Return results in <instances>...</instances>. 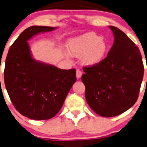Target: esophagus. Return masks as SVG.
I'll list each match as a JSON object with an SVG mask.
<instances>
[{"label": "esophagus", "instance_id": "obj_1", "mask_svg": "<svg viewBox=\"0 0 147 147\" xmlns=\"http://www.w3.org/2000/svg\"><path fill=\"white\" fill-rule=\"evenodd\" d=\"M82 75V71H80V69H78V70H77V73H76L77 78L78 79L81 78Z\"/></svg>", "mask_w": 147, "mask_h": 147}]
</instances>
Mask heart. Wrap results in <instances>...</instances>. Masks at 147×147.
Instances as JSON below:
<instances>
[{"mask_svg": "<svg viewBox=\"0 0 147 147\" xmlns=\"http://www.w3.org/2000/svg\"><path fill=\"white\" fill-rule=\"evenodd\" d=\"M67 49L73 56L77 58L82 56L83 64L94 65L103 59L109 49V45L103 37H100L94 32H87L69 39ZM70 54L68 52H65L64 56L69 59Z\"/></svg>", "mask_w": 147, "mask_h": 147, "instance_id": "1", "label": "heart"}]
</instances>
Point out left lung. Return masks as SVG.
<instances>
[{
  "label": "left lung",
  "instance_id": "8db88e82",
  "mask_svg": "<svg viewBox=\"0 0 147 147\" xmlns=\"http://www.w3.org/2000/svg\"><path fill=\"white\" fill-rule=\"evenodd\" d=\"M114 43L107 56L84 67L82 81L89 107L102 117L123 113L136 103L144 76L139 48L123 31L110 26Z\"/></svg>",
  "mask_w": 147,
  "mask_h": 147
}]
</instances>
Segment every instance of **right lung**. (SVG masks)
<instances>
[{
    "label": "right lung",
    "instance_id": "1",
    "mask_svg": "<svg viewBox=\"0 0 147 147\" xmlns=\"http://www.w3.org/2000/svg\"><path fill=\"white\" fill-rule=\"evenodd\" d=\"M56 27L32 26L22 32L10 46L5 60L4 82L16 110L33 120H48L61 110L76 82V69H62L36 61L27 42L41 32Z\"/></svg>",
    "mask_w": 147,
    "mask_h": 147
}]
</instances>
